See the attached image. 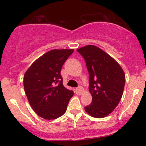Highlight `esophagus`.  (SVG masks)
<instances>
[{
    "instance_id": "obj_1",
    "label": "esophagus",
    "mask_w": 146,
    "mask_h": 146,
    "mask_svg": "<svg viewBox=\"0 0 146 146\" xmlns=\"http://www.w3.org/2000/svg\"><path fill=\"white\" fill-rule=\"evenodd\" d=\"M75 91H76V93L78 95H82L84 92V88L82 86H79L75 89Z\"/></svg>"
}]
</instances>
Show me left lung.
<instances>
[{"label":"left lung","mask_w":146,"mask_h":146,"mask_svg":"<svg viewBox=\"0 0 146 146\" xmlns=\"http://www.w3.org/2000/svg\"><path fill=\"white\" fill-rule=\"evenodd\" d=\"M86 64L89 73L92 102L84 108L95 118L106 117L117 107L124 88L125 73L119 64L101 48L87 45L77 49Z\"/></svg>","instance_id":"8db88e82"}]
</instances>
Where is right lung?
Returning <instances> with one entry per match:
<instances>
[{
  "instance_id": "right-lung-1",
  "label": "right lung",
  "mask_w": 146,
  "mask_h": 146,
  "mask_svg": "<svg viewBox=\"0 0 146 146\" xmlns=\"http://www.w3.org/2000/svg\"><path fill=\"white\" fill-rule=\"evenodd\" d=\"M73 49H53L40 57L24 75V89L31 108L45 119H56L66 112L73 95L65 88L60 74Z\"/></svg>"
}]
</instances>
